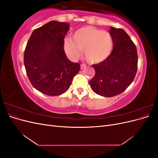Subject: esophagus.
<instances>
[{
  "instance_id": "esophagus-1",
  "label": "esophagus",
  "mask_w": 158,
  "mask_h": 158,
  "mask_svg": "<svg viewBox=\"0 0 158 158\" xmlns=\"http://www.w3.org/2000/svg\"><path fill=\"white\" fill-rule=\"evenodd\" d=\"M86 67V65L85 64H80V68H81V69H84V68H85Z\"/></svg>"
}]
</instances>
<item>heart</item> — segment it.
Wrapping results in <instances>:
<instances>
[{
  "instance_id": "1",
  "label": "heart",
  "mask_w": 158,
  "mask_h": 158,
  "mask_svg": "<svg viewBox=\"0 0 158 158\" xmlns=\"http://www.w3.org/2000/svg\"><path fill=\"white\" fill-rule=\"evenodd\" d=\"M64 50L69 58L76 60L82 49L85 58L91 63H99L111 55L113 41L108 31L92 26H84L76 30L72 37L64 41Z\"/></svg>"
}]
</instances>
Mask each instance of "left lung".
<instances>
[{
	"instance_id": "1",
	"label": "left lung",
	"mask_w": 158,
	"mask_h": 158,
	"mask_svg": "<svg viewBox=\"0 0 158 158\" xmlns=\"http://www.w3.org/2000/svg\"><path fill=\"white\" fill-rule=\"evenodd\" d=\"M113 49L108 58L93 64L95 74L89 84L95 93L103 97L115 96L123 92L135 79L138 68L136 45L121 28L110 27Z\"/></svg>"
}]
</instances>
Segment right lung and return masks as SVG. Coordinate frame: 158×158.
<instances>
[{
    "mask_svg": "<svg viewBox=\"0 0 158 158\" xmlns=\"http://www.w3.org/2000/svg\"><path fill=\"white\" fill-rule=\"evenodd\" d=\"M69 23L51 21L34 30L26 45L23 63L27 77L36 89L47 95H59L67 90L80 69L64 50Z\"/></svg>",
    "mask_w": 158,
    "mask_h": 158,
    "instance_id": "right-lung-1",
    "label": "right lung"
}]
</instances>
